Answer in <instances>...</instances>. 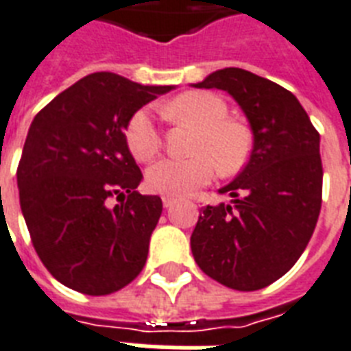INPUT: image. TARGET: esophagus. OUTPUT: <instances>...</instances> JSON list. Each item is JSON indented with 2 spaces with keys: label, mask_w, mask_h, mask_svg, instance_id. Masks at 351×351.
<instances>
[{
  "label": "esophagus",
  "mask_w": 351,
  "mask_h": 351,
  "mask_svg": "<svg viewBox=\"0 0 351 351\" xmlns=\"http://www.w3.org/2000/svg\"><path fill=\"white\" fill-rule=\"evenodd\" d=\"M162 205H165L166 209H170V207L173 205V197H170V196L162 197Z\"/></svg>",
  "instance_id": "1"
}]
</instances>
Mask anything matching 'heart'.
Segmentation results:
<instances>
[{"label":"heart","instance_id":"heart-1","mask_svg":"<svg viewBox=\"0 0 351 351\" xmlns=\"http://www.w3.org/2000/svg\"><path fill=\"white\" fill-rule=\"evenodd\" d=\"M166 120L189 123L196 131L189 159H162L149 166L147 186L165 196H186L215 178L216 168L223 176L241 170L250 155V135L242 123L229 120L228 105L213 92L192 90L179 94L160 107ZM125 142L131 155L141 162L159 154L160 133L146 110L131 116L125 125Z\"/></svg>","mask_w":351,"mask_h":351}]
</instances>
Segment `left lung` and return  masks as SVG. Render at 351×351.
Returning <instances> with one entry per match:
<instances>
[{
	"label": "left lung",
	"mask_w": 351,
	"mask_h": 351,
	"mask_svg": "<svg viewBox=\"0 0 351 351\" xmlns=\"http://www.w3.org/2000/svg\"><path fill=\"white\" fill-rule=\"evenodd\" d=\"M194 86L233 96L254 147L235 181L218 191L231 204L199 210L192 255L218 283L259 291L291 270L313 237L322 205L320 135L292 92L247 70H216Z\"/></svg>",
	"instance_id": "1"
}]
</instances>
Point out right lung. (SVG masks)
Segmentation results:
<instances>
[{
  "label": "right lung",
  "mask_w": 351,
  "mask_h": 351,
  "mask_svg": "<svg viewBox=\"0 0 351 351\" xmlns=\"http://www.w3.org/2000/svg\"><path fill=\"white\" fill-rule=\"evenodd\" d=\"M172 88L90 73L31 123L16 172L20 207L36 254L68 289L105 296L146 265L162 202L136 192L142 172L123 131L142 105ZM114 195L123 204L110 208Z\"/></svg>",
  "instance_id": "right-lung-1"
}]
</instances>
